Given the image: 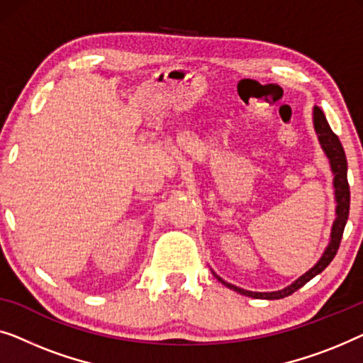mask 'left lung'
<instances>
[{"mask_svg":"<svg viewBox=\"0 0 363 363\" xmlns=\"http://www.w3.org/2000/svg\"><path fill=\"white\" fill-rule=\"evenodd\" d=\"M313 115H314L313 116L314 130H315V133H318V140L320 143V146H323L325 156L329 157L330 169H333V172H334V189H335V202H337L335 216L337 217L334 220L333 232H330V242L328 245V248H325V252L323 253V257H320L319 262L315 263L314 267L309 269V272H306L303 277H299L294 283L286 286L284 289L272 291V293H255V291L242 289V288H238V286L223 281L220 277H217V274L212 272L213 277H216L222 284H225L227 288L237 291V293L243 294V296H250V298H255V299L286 298V296L293 294L294 291L303 288V286L308 281H311L315 274L323 273L324 269L328 268V264L334 259L337 250H339L342 233H344L347 218H349V208H350V191H349V182H347V160H345V152H344V147H342L339 136H337L335 133L330 130V126L328 123V120H325L323 110H320L319 106H314Z\"/></svg>","mask_w":363,"mask_h":363,"instance_id":"1","label":"left lung"}]
</instances>
